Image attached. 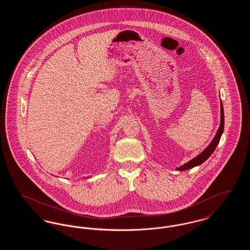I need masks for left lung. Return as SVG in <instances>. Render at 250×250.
<instances>
[{
  "label": "left lung",
  "instance_id": "8db88e82",
  "mask_svg": "<svg viewBox=\"0 0 250 250\" xmlns=\"http://www.w3.org/2000/svg\"><path fill=\"white\" fill-rule=\"evenodd\" d=\"M223 131H224V109H223L222 102H220V125L218 127V130L216 132L213 141L207 146V148L205 150L202 151L200 155H197L196 157H194L193 159H191L188 163L184 164L183 166L179 167L176 169H178V170L189 169V168H192L194 167L201 165L205 160H207L209 158V156L213 154L214 149L216 148L217 144L220 141V138L222 136Z\"/></svg>",
  "mask_w": 250,
  "mask_h": 250
}]
</instances>
